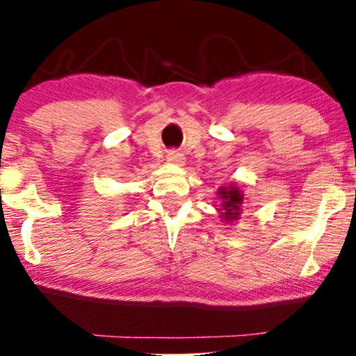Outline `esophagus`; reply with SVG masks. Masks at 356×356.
Here are the masks:
<instances>
[{"label": "esophagus", "mask_w": 356, "mask_h": 356, "mask_svg": "<svg viewBox=\"0 0 356 356\" xmlns=\"http://www.w3.org/2000/svg\"><path fill=\"white\" fill-rule=\"evenodd\" d=\"M167 162H169V164L182 165L184 162H186V157H184V154L177 152V150H169V152H167Z\"/></svg>", "instance_id": "34e87169"}]
</instances>
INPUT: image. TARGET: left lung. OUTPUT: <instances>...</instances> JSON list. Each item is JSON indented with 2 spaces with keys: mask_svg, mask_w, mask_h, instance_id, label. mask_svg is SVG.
Returning a JSON list of instances; mask_svg holds the SVG:
<instances>
[{
  "mask_svg": "<svg viewBox=\"0 0 356 356\" xmlns=\"http://www.w3.org/2000/svg\"><path fill=\"white\" fill-rule=\"evenodd\" d=\"M219 199L222 201L219 207L220 219L224 222L232 224L234 220L239 219L241 212H243V204H244V192L239 186L236 184H229V186H222L218 189Z\"/></svg>",
  "mask_w": 356,
  "mask_h": 356,
  "instance_id": "obj_1",
  "label": "left lung"
}]
</instances>
